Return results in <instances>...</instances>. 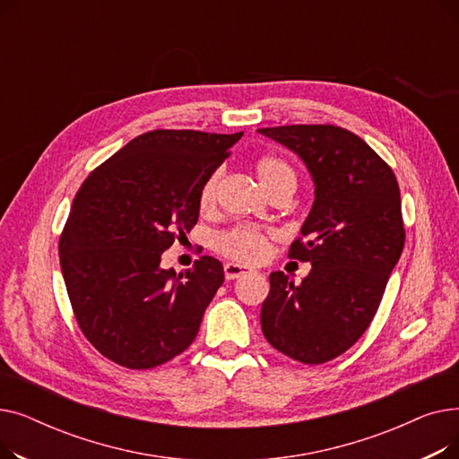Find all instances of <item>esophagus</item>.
Returning a JSON list of instances; mask_svg holds the SVG:
<instances>
[{"mask_svg": "<svg viewBox=\"0 0 459 459\" xmlns=\"http://www.w3.org/2000/svg\"><path fill=\"white\" fill-rule=\"evenodd\" d=\"M249 273H253V270H249V268H246V266H239V264H234V262L225 264V277H227L229 281L239 279V277L249 275Z\"/></svg>", "mask_w": 459, "mask_h": 459, "instance_id": "esophagus-1", "label": "esophagus"}]
</instances>
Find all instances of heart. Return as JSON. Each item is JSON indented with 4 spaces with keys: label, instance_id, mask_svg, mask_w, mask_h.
<instances>
[{
    "label": "heart",
    "instance_id": "b5f03b06",
    "mask_svg": "<svg viewBox=\"0 0 459 459\" xmlns=\"http://www.w3.org/2000/svg\"><path fill=\"white\" fill-rule=\"evenodd\" d=\"M255 171H256L258 182L268 193L281 184L296 186V175L292 171V167L277 156H262L255 165ZM220 177H221V171L220 169H215V171L210 173L203 182L199 191L201 208L212 206L215 199L217 184H220ZM270 239H272V234L266 230L251 227V225H236L230 230H225L217 236L213 246L221 255L232 260L244 262V264H256L270 256Z\"/></svg>",
    "mask_w": 459,
    "mask_h": 459
}]
</instances>
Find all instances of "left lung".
<instances>
[{"label": "left lung", "mask_w": 459, "mask_h": 459, "mask_svg": "<svg viewBox=\"0 0 459 459\" xmlns=\"http://www.w3.org/2000/svg\"><path fill=\"white\" fill-rule=\"evenodd\" d=\"M299 156L315 182V203L288 256L310 262L294 284L270 275L260 324L266 341L305 365L350 350L381 303L405 232L393 169L359 135L333 125L260 128Z\"/></svg>", "instance_id": "obj_1"}]
</instances>
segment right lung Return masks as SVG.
Masks as SVG:
<instances>
[{
    "label": "right lung",
    "mask_w": 459,
    "mask_h": 459,
    "mask_svg": "<svg viewBox=\"0 0 459 459\" xmlns=\"http://www.w3.org/2000/svg\"><path fill=\"white\" fill-rule=\"evenodd\" d=\"M238 134L154 130L85 178L59 242L61 272L87 341L113 363L147 370L180 355L225 281L203 256L186 273L161 255L199 220V191Z\"/></svg>",
    "instance_id": "obj_1"
}]
</instances>
